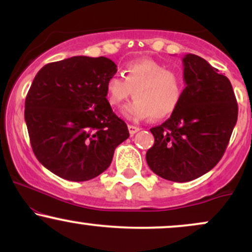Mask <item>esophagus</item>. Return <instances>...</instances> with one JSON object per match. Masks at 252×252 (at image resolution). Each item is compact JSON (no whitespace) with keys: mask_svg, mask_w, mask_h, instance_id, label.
Masks as SVG:
<instances>
[{"mask_svg":"<svg viewBox=\"0 0 252 252\" xmlns=\"http://www.w3.org/2000/svg\"><path fill=\"white\" fill-rule=\"evenodd\" d=\"M128 129H129L130 135H134V134H136V132L138 131V130H140V128H138V126H132V124H129V126H128Z\"/></svg>","mask_w":252,"mask_h":252,"instance_id":"obj_1","label":"esophagus"}]
</instances>
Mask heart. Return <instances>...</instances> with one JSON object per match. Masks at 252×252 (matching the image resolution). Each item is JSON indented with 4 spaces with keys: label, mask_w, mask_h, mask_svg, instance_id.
<instances>
[{
    "label": "heart",
    "mask_w": 252,
    "mask_h": 252,
    "mask_svg": "<svg viewBox=\"0 0 252 252\" xmlns=\"http://www.w3.org/2000/svg\"><path fill=\"white\" fill-rule=\"evenodd\" d=\"M132 92L135 100L124 110L130 120L152 116L163 120L178 109L184 96V82L178 72L153 59H137L126 65L124 77L112 74L105 83L106 102L122 105Z\"/></svg>",
    "instance_id": "heart-1"
}]
</instances>
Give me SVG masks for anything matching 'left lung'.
Returning a JSON list of instances; mask_svg holds the SVG:
<instances>
[{"mask_svg": "<svg viewBox=\"0 0 252 252\" xmlns=\"http://www.w3.org/2000/svg\"><path fill=\"white\" fill-rule=\"evenodd\" d=\"M182 62L184 96L166 122L150 129L155 142L146 154L155 174L174 182L194 180L220 161L238 117L226 77L195 54Z\"/></svg>", "mask_w": 252, "mask_h": 252, "instance_id": "1", "label": "left lung"}]
</instances>
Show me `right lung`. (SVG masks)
Here are the masks:
<instances>
[{
  "mask_svg": "<svg viewBox=\"0 0 252 252\" xmlns=\"http://www.w3.org/2000/svg\"><path fill=\"white\" fill-rule=\"evenodd\" d=\"M116 67L105 57L79 56L47 63L34 78L25 102L32 149L60 178L86 181L102 174L129 137L105 98Z\"/></svg>",
  "mask_w": 252,
  "mask_h": 252,
  "instance_id": "1",
  "label": "right lung"
}]
</instances>
